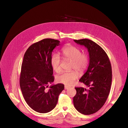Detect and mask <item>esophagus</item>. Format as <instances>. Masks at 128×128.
I'll list each match as a JSON object with an SVG mask.
<instances>
[{
  "label": "esophagus",
  "mask_w": 128,
  "mask_h": 128,
  "mask_svg": "<svg viewBox=\"0 0 128 128\" xmlns=\"http://www.w3.org/2000/svg\"><path fill=\"white\" fill-rule=\"evenodd\" d=\"M64 88H65V90H66V89H69V88H70V87H69V86H64Z\"/></svg>",
  "instance_id": "obj_1"
}]
</instances>
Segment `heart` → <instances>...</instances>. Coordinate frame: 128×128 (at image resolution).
Listing matches in <instances>:
<instances>
[{
    "label": "heart",
    "instance_id": "heart-1",
    "mask_svg": "<svg viewBox=\"0 0 128 128\" xmlns=\"http://www.w3.org/2000/svg\"><path fill=\"white\" fill-rule=\"evenodd\" d=\"M63 58L72 60L70 68L79 72H83L88 66L89 58L86 53H82L78 47L71 44H68L62 49ZM61 58L58 54H53L51 57L50 63L53 70L58 72L60 71ZM78 77V73L75 71L64 72L57 76V82L67 86H72Z\"/></svg>",
    "mask_w": 128,
    "mask_h": 128
}]
</instances>
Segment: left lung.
<instances>
[{
    "label": "left lung",
    "instance_id": "left-lung-1",
    "mask_svg": "<svg viewBox=\"0 0 128 128\" xmlns=\"http://www.w3.org/2000/svg\"><path fill=\"white\" fill-rule=\"evenodd\" d=\"M84 46L89 54V64L80 79L88 87H75L76 94L73 98L75 108L84 115H91L102 108L108 96L112 80V66L105 51L97 44L88 39L74 40Z\"/></svg>",
    "mask_w": 128,
    "mask_h": 128
}]
</instances>
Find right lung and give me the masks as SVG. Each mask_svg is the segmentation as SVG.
Here are the masks:
<instances>
[{"label": "right lung", "mask_w": 128, "mask_h": 128, "mask_svg": "<svg viewBox=\"0 0 128 128\" xmlns=\"http://www.w3.org/2000/svg\"><path fill=\"white\" fill-rule=\"evenodd\" d=\"M60 41L47 38L32 44L24 54L20 85L23 97L29 106L40 113L54 108L58 97L64 89L62 84H48L54 80L50 63L52 52Z\"/></svg>", "instance_id": "right-lung-1"}]
</instances>
